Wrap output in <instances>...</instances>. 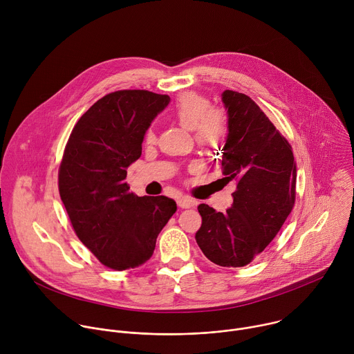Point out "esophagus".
Returning a JSON list of instances; mask_svg holds the SVG:
<instances>
[{"label": "esophagus", "mask_w": 354, "mask_h": 354, "mask_svg": "<svg viewBox=\"0 0 354 354\" xmlns=\"http://www.w3.org/2000/svg\"><path fill=\"white\" fill-rule=\"evenodd\" d=\"M176 201H178V206L182 209H189L196 205V201L187 196H180V197H178Z\"/></svg>", "instance_id": "1"}]
</instances>
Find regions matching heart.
Wrapping results in <instances>:
<instances>
[{"instance_id": "obj_1", "label": "heart", "mask_w": 354, "mask_h": 354, "mask_svg": "<svg viewBox=\"0 0 354 354\" xmlns=\"http://www.w3.org/2000/svg\"><path fill=\"white\" fill-rule=\"evenodd\" d=\"M175 119L187 130H194L196 140L203 145L218 144L225 134V119L221 111L210 109V102L193 92L180 95L172 108ZM154 138L153 131L147 133V140Z\"/></svg>"}]
</instances>
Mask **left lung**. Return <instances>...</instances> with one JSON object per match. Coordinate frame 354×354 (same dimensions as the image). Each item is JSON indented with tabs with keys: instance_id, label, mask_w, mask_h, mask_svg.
Returning <instances> with one entry per match:
<instances>
[{
	"instance_id": "left-lung-1",
	"label": "left lung",
	"mask_w": 354,
	"mask_h": 354,
	"mask_svg": "<svg viewBox=\"0 0 354 354\" xmlns=\"http://www.w3.org/2000/svg\"><path fill=\"white\" fill-rule=\"evenodd\" d=\"M227 138L221 149L232 205L225 213L198 205L194 238L205 257L224 268L252 262L272 242L292 210L297 169L288 141L245 93L225 89Z\"/></svg>"
}]
</instances>
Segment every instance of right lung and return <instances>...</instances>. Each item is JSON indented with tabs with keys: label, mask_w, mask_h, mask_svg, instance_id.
<instances>
[{
	"label": "right lung",
	"mask_w": 354,
	"mask_h": 354,
	"mask_svg": "<svg viewBox=\"0 0 354 354\" xmlns=\"http://www.w3.org/2000/svg\"><path fill=\"white\" fill-rule=\"evenodd\" d=\"M171 97L142 89L100 97L77 122L64 149L59 190L77 236L105 266L134 269L154 254L176 212L167 196L138 197L124 182L153 120Z\"/></svg>",
	"instance_id": "1"
}]
</instances>
